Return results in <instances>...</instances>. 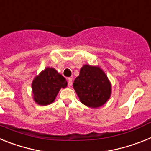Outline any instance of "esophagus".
Instances as JSON below:
<instances>
[{
    "mask_svg": "<svg viewBox=\"0 0 151 151\" xmlns=\"http://www.w3.org/2000/svg\"><path fill=\"white\" fill-rule=\"evenodd\" d=\"M72 83H73V79L72 78H68V87H70L72 86Z\"/></svg>",
    "mask_w": 151,
    "mask_h": 151,
    "instance_id": "esophagus-1",
    "label": "esophagus"
}]
</instances>
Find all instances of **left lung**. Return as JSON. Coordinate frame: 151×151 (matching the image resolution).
Here are the masks:
<instances>
[{"label":"left lung","mask_w":151,"mask_h":151,"mask_svg":"<svg viewBox=\"0 0 151 151\" xmlns=\"http://www.w3.org/2000/svg\"><path fill=\"white\" fill-rule=\"evenodd\" d=\"M73 87L81 102L91 108L103 106L111 95V81L99 66L84 64Z\"/></svg>","instance_id":"8db88e82"}]
</instances>
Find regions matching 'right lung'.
I'll return each instance as SVG.
<instances>
[{
	"label": "right lung",
	"mask_w": 151,
	"mask_h": 151,
	"mask_svg": "<svg viewBox=\"0 0 151 151\" xmlns=\"http://www.w3.org/2000/svg\"><path fill=\"white\" fill-rule=\"evenodd\" d=\"M67 86V80L54 68L47 67L33 80V99L40 106L49 105L55 101L60 90Z\"/></svg>",
	"instance_id": "add662e5"
}]
</instances>
